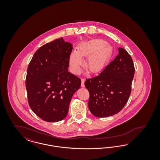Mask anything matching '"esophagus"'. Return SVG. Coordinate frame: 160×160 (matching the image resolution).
<instances>
[{"instance_id":"esophagus-1","label":"esophagus","mask_w":160,"mask_h":160,"mask_svg":"<svg viewBox=\"0 0 160 160\" xmlns=\"http://www.w3.org/2000/svg\"><path fill=\"white\" fill-rule=\"evenodd\" d=\"M81 80H82V83H81V86L82 87V88H84V82H85V79L83 78H82V79H81Z\"/></svg>"}]
</instances>
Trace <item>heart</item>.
I'll list each match as a JSON object with an SVG mask.
<instances>
[{
	"label": "heart",
	"mask_w": 160,
	"mask_h": 160,
	"mask_svg": "<svg viewBox=\"0 0 160 160\" xmlns=\"http://www.w3.org/2000/svg\"><path fill=\"white\" fill-rule=\"evenodd\" d=\"M113 54V47L107 42L96 39L82 43L77 50L69 56V65L72 71L78 74L84 65L83 58L88 57L87 66L91 72H97L103 68L111 59Z\"/></svg>",
	"instance_id": "1"
}]
</instances>
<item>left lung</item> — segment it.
Listing matches in <instances>:
<instances>
[{
    "label": "left lung",
    "instance_id": "1",
    "mask_svg": "<svg viewBox=\"0 0 160 160\" xmlns=\"http://www.w3.org/2000/svg\"><path fill=\"white\" fill-rule=\"evenodd\" d=\"M97 76L87 78L84 85L89 92L88 107L98 118L119 113L125 106L131 91L135 68L133 61L124 48Z\"/></svg>",
    "mask_w": 160,
    "mask_h": 160
}]
</instances>
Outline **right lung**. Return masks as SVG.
<instances>
[{
  "mask_svg": "<svg viewBox=\"0 0 160 160\" xmlns=\"http://www.w3.org/2000/svg\"><path fill=\"white\" fill-rule=\"evenodd\" d=\"M71 43L56 39L38 48L29 64L26 88L29 105L41 119L54 122L68 114L81 80L68 72Z\"/></svg>",
  "mask_w": 160,
  "mask_h": 160,
  "instance_id": "obj_1",
  "label": "right lung"
}]
</instances>
